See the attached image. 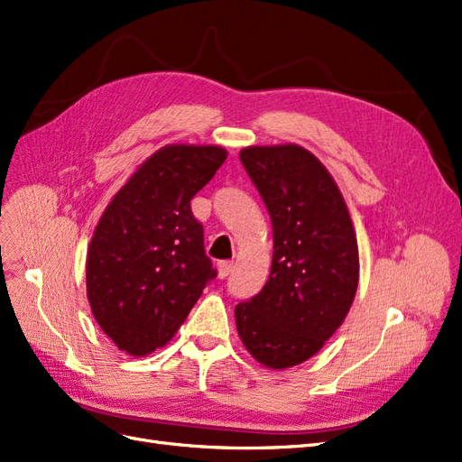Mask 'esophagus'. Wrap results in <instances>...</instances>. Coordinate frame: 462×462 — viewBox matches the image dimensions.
<instances>
[{
	"instance_id": "34e87169",
	"label": "esophagus",
	"mask_w": 462,
	"mask_h": 462,
	"mask_svg": "<svg viewBox=\"0 0 462 462\" xmlns=\"http://www.w3.org/2000/svg\"><path fill=\"white\" fill-rule=\"evenodd\" d=\"M217 268H218V278L225 280V278H228V274L232 272L234 264H232L230 261H220V263L217 264Z\"/></svg>"
}]
</instances>
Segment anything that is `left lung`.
<instances>
[{
  "label": "left lung",
  "instance_id": "8db88e82",
  "mask_svg": "<svg viewBox=\"0 0 462 462\" xmlns=\"http://www.w3.org/2000/svg\"><path fill=\"white\" fill-rule=\"evenodd\" d=\"M240 160L270 213L274 254L266 285L236 306V328L254 360L293 367L350 310L360 278L354 226L329 171L309 150L249 146Z\"/></svg>",
  "mask_w": 462,
  "mask_h": 462
}]
</instances>
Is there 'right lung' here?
Segmentation results:
<instances>
[{"mask_svg":"<svg viewBox=\"0 0 462 462\" xmlns=\"http://www.w3.org/2000/svg\"><path fill=\"white\" fill-rule=\"evenodd\" d=\"M225 160L220 146H165L102 213L88 253V297L119 350L146 356L165 346L217 278L190 199Z\"/></svg>","mask_w":462,"mask_h":462,"instance_id":"obj_1","label":"right lung"}]
</instances>
